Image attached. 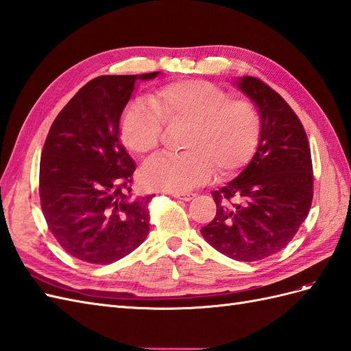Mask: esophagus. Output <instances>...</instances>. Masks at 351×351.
<instances>
[{"mask_svg": "<svg viewBox=\"0 0 351 351\" xmlns=\"http://www.w3.org/2000/svg\"><path fill=\"white\" fill-rule=\"evenodd\" d=\"M173 196H174V198L182 199V201H191V199L195 198V193H192V192H182V193H173Z\"/></svg>", "mask_w": 351, "mask_h": 351, "instance_id": "34e87169", "label": "esophagus"}]
</instances>
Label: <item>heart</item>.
<instances>
[{
    "label": "heart",
    "mask_w": 351,
    "mask_h": 351,
    "mask_svg": "<svg viewBox=\"0 0 351 351\" xmlns=\"http://www.w3.org/2000/svg\"><path fill=\"white\" fill-rule=\"evenodd\" d=\"M162 123L186 125L180 155H158L143 167L140 183L149 191L182 193L205 183L217 168L230 176L249 164L261 138V117L254 104L229 98L216 84L180 80L134 98L121 121V138L138 156L155 150Z\"/></svg>",
    "instance_id": "heart-1"
}]
</instances>
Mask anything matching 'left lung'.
Masks as SVG:
<instances>
[{"label":"left lung","mask_w":351,"mask_h":351,"mask_svg":"<svg viewBox=\"0 0 351 351\" xmlns=\"http://www.w3.org/2000/svg\"><path fill=\"white\" fill-rule=\"evenodd\" d=\"M261 113V141L243 173L215 191L216 216L202 237L228 258L254 262L292 241L313 202L310 143L295 111L256 77L238 82Z\"/></svg>","instance_id":"8db88e82"}]
</instances>
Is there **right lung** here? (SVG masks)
Returning <instances> with one entry per match:
<instances>
[{
    "label": "right lung",
    "instance_id": "obj_1",
    "mask_svg": "<svg viewBox=\"0 0 351 351\" xmlns=\"http://www.w3.org/2000/svg\"><path fill=\"white\" fill-rule=\"evenodd\" d=\"M156 75L97 77L50 126L40 160V204L49 230L73 258L108 265L146 240L155 195L131 196L135 164L119 141V122L135 80Z\"/></svg>",
    "mask_w": 351,
    "mask_h": 351
}]
</instances>
